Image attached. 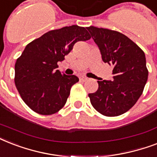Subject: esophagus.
I'll use <instances>...</instances> for the list:
<instances>
[{
  "mask_svg": "<svg viewBox=\"0 0 157 157\" xmlns=\"http://www.w3.org/2000/svg\"><path fill=\"white\" fill-rule=\"evenodd\" d=\"M79 79H80V81H87V77H86V76H81L80 77H79Z\"/></svg>",
  "mask_w": 157,
  "mask_h": 157,
  "instance_id": "34e87169",
  "label": "esophagus"
}]
</instances>
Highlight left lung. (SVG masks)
<instances>
[{
  "mask_svg": "<svg viewBox=\"0 0 157 157\" xmlns=\"http://www.w3.org/2000/svg\"><path fill=\"white\" fill-rule=\"evenodd\" d=\"M87 30L98 45L103 61L114 67L112 81H98V90L89 94L90 103L101 114L117 117L129 111L144 91L148 76L145 54L119 32L93 26Z\"/></svg>",
  "mask_w": 157,
  "mask_h": 157,
  "instance_id": "1",
  "label": "left lung"
}]
</instances>
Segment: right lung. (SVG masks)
Wrapping results in <instances>:
<instances>
[{"mask_svg": "<svg viewBox=\"0 0 157 157\" xmlns=\"http://www.w3.org/2000/svg\"><path fill=\"white\" fill-rule=\"evenodd\" d=\"M90 38L86 28L72 25L50 31L26 46L15 63L14 83L31 109L52 115L63 107L79 78L62 74L57 63L63 61L75 43Z\"/></svg>", "mask_w": 157, "mask_h": 157, "instance_id": "add662e5", "label": "right lung"}]
</instances>
